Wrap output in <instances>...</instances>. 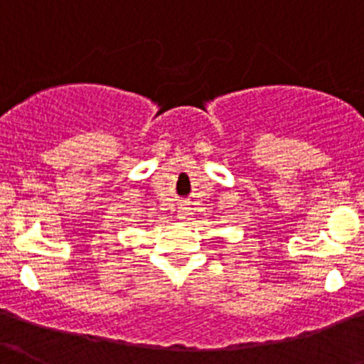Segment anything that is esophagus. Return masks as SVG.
Here are the masks:
<instances>
[{
  "label": "esophagus",
  "mask_w": 364,
  "mask_h": 364,
  "mask_svg": "<svg viewBox=\"0 0 364 364\" xmlns=\"http://www.w3.org/2000/svg\"><path fill=\"white\" fill-rule=\"evenodd\" d=\"M190 213H192V208H188V206H181V208H179L178 215H179V219L185 220V219H188Z\"/></svg>",
  "instance_id": "obj_1"
}]
</instances>
